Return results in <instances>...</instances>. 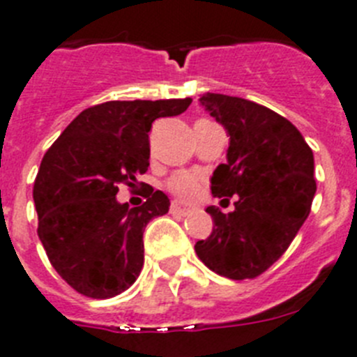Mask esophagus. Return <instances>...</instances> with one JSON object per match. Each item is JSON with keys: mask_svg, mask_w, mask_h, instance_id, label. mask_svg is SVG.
Here are the masks:
<instances>
[{"mask_svg": "<svg viewBox=\"0 0 357 357\" xmlns=\"http://www.w3.org/2000/svg\"><path fill=\"white\" fill-rule=\"evenodd\" d=\"M171 211H172V213L183 215V217H186V215H190V213H192V210H190V208L183 206L181 202H178V201H174V202H172V204H171Z\"/></svg>", "mask_w": 357, "mask_h": 357, "instance_id": "esophagus-1", "label": "esophagus"}]
</instances>
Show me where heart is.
Masks as SVG:
<instances>
[{
  "label": "heart",
  "instance_id": "1",
  "mask_svg": "<svg viewBox=\"0 0 357 357\" xmlns=\"http://www.w3.org/2000/svg\"><path fill=\"white\" fill-rule=\"evenodd\" d=\"M169 190L176 194L181 199H194L199 192V179L186 172H179V174L172 176L167 183Z\"/></svg>",
  "mask_w": 357,
  "mask_h": 357
}]
</instances>
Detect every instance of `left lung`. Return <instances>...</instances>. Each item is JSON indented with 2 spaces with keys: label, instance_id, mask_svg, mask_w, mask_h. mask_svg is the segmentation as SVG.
<instances>
[{
  "label": "left lung",
  "instance_id": "1",
  "mask_svg": "<svg viewBox=\"0 0 357 357\" xmlns=\"http://www.w3.org/2000/svg\"><path fill=\"white\" fill-rule=\"evenodd\" d=\"M199 102L229 137L211 194L236 195V202L227 215L206 208L215 226L195 252L218 275L252 279L281 258L310 215L317 192L313 151L288 119L258 102L213 92Z\"/></svg>",
  "mask_w": 357,
  "mask_h": 357
}]
</instances>
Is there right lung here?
Returning a JSON list of instances; mask_svg holds the SVG:
<instances>
[{"label":"right lung","mask_w":357,"mask_h":357,"mask_svg":"<svg viewBox=\"0 0 357 357\" xmlns=\"http://www.w3.org/2000/svg\"><path fill=\"white\" fill-rule=\"evenodd\" d=\"M192 99L108 101L83 110L47 149L35 178L38 238L54 271L82 295L123 294L144 265V229L169 211V197L151 188L142 206L117 201L121 183L149 167V131Z\"/></svg>","instance_id":"add662e5"}]
</instances>
